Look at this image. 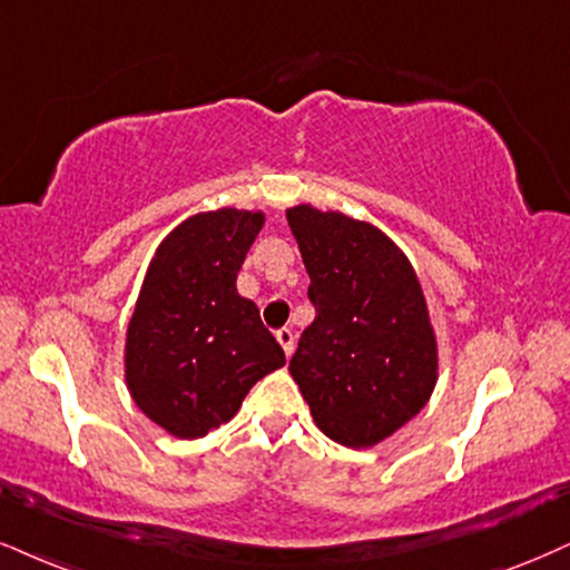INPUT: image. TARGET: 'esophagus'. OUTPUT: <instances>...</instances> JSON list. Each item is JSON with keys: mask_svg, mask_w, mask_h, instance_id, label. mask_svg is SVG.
I'll list each match as a JSON object with an SVG mask.
<instances>
[{"mask_svg": "<svg viewBox=\"0 0 570 570\" xmlns=\"http://www.w3.org/2000/svg\"><path fill=\"white\" fill-rule=\"evenodd\" d=\"M277 341H279V346H283L285 356H291L293 348H296V338H293V330L291 327H279L277 330Z\"/></svg>", "mask_w": 570, "mask_h": 570, "instance_id": "34e87169", "label": "esophagus"}]
</instances>
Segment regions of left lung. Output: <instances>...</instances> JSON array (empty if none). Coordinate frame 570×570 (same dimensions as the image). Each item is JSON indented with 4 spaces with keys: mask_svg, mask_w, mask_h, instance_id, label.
Returning <instances> with one entry per match:
<instances>
[{
    "mask_svg": "<svg viewBox=\"0 0 570 570\" xmlns=\"http://www.w3.org/2000/svg\"><path fill=\"white\" fill-rule=\"evenodd\" d=\"M314 322L291 375L320 431L351 449L389 439L435 385V338L414 269L372 224L312 206L287 208Z\"/></svg>",
    "mask_w": 570,
    "mask_h": 570,
    "instance_id": "1",
    "label": "left lung"
}]
</instances>
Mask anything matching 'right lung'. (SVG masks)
<instances>
[{
	"label": "right lung",
	"mask_w": 570,
	"mask_h": 570,
	"mask_svg": "<svg viewBox=\"0 0 570 570\" xmlns=\"http://www.w3.org/2000/svg\"><path fill=\"white\" fill-rule=\"evenodd\" d=\"M264 214L208 210L160 243L126 333V383L139 410L179 439H200L235 417L256 381L285 354L237 272Z\"/></svg>",
	"instance_id": "add662e5"
}]
</instances>
